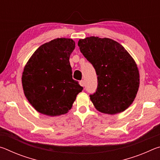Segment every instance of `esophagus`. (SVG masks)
<instances>
[{
    "mask_svg": "<svg viewBox=\"0 0 160 160\" xmlns=\"http://www.w3.org/2000/svg\"><path fill=\"white\" fill-rule=\"evenodd\" d=\"M79 84L80 85V86H82V87H84L85 86V81L84 80H81V81H80V82H79Z\"/></svg>",
    "mask_w": 160,
    "mask_h": 160,
    "instance_id": "obj_1",
    "label": "esophagus"
}]
</instances>
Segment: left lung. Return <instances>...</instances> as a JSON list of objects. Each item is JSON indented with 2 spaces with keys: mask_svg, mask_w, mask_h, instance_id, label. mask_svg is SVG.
<instances>
[{
  "mask_svg": "<svg viewBox=\"0 0 160 160\" xmlns=\"http://www.w3.org/2000/svg\"><path fill=\"white\" fill-rule=\"evenodd\" d=\"M78 44L96 70L98 86L90 95L94 107L111 115L124 112L133 102L140 85L134 59L122 45L109 38L87 37Z\"/></svg>",
  "mask_w": 160,
  "mask_h": 160,
  "instance_id": "obj_1",
  "label": "left lung"
}]
</instances>
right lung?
I'll return each instance as SVG.
<instances>
[{
  "label": "right lung",
  "mask_w": 160,
  "mask_h": 160,
  "mask_svg": "<svg viewBox=\"0 0 160 160\" xmlns=\"http://www.w3.org/2000/svg\"><path fill=\"white\" fill-rule=\"evenodd\" d=\"M73 40L57 38L42 44L29 59L22 76L24 93L38 112L56 116L71 109L83 88L72 79L69 58Z\"/></svg>",
  "instance_id": "obj_1"
}]
</instances>
